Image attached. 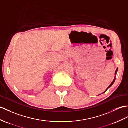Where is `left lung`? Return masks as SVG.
Instances as JSON below:
<instances>
[{"mask_svg": "<svg viewBox=\"0 0 128 128\" xmlns=\"http://www.w3.org/2000/svg\"><path fill=\"white\" fill-rule=\"evenodd\" d=\"M117 71H118V68H117V70H116V72H115V75H116V74H117ZM115 80H116V78H114V80H113V82H112V83L110 84V85H109V86L108 87V88H107V89L106 90V91L104 92V93H105L106 91H107V90H108V88H110V87H111L112 86V85H113V84H114V81H115Z\"/></svg>", "mask_w": 128, "mask_h": 128, "instance_id": "8db88e82", "label": "left lung"}]
</instances>
